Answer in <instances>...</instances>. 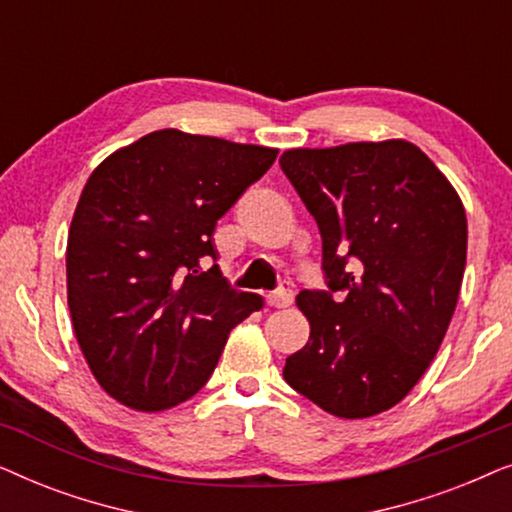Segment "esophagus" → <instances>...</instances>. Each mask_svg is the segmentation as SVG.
Listing matches in <instances>:
<instances>
[{"mask_svg": "<svg viewBox=\"0 0 512 512\" xmlns=\"http://www.w3.org/2000/svg\"><path fill=\"white\" fill-rule=\"evenodd\" d=\"M293 303V289L289 282L279 284V289L268 293V305L270 307H289Z\"/></svg>", "mask_w": 512, "mask_h": 512, "instance_id": "1", "label": "esophagus"}]
</instances>
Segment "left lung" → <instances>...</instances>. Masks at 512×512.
Listing matches in <instances>:
<instances>
[{
    "label": "left lung",
    "instance_id": "left-lung-1",
    "mask_svg": "<svg viewBox=\"0 0 512 512\" xmlns=\"http://www.w3.org/2000/svg\"><path fill=\"white\" fill-rule=\"evenodd\" d=\"M321 233L326 289L300 291L310 340L284 380L335 417L394 408L426 373L457 307L466 212L443 172L403 139L279 158Z\"/></svg>",
    "mask_w": 512,
    "mask_h": 512
}]
</instances>
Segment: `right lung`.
<instances>
[{
  "mask_svg": "<svg viewBox=\"0 0 512 512\" xmlns=\"http://www.w3.org/2000/svg\"><path fill=\"white\" fill-rule=\"evenodd\" d=\"M277 151L151 132L90 174L67 237V303L100 387L158 412L198 394L228 333L261 310L221 277L216 221ZM207 257L215 265L202 273Z\"/></svg>",
  "mask_w": 512,
  "mask_h": 512,
  "instance_id": "add662e5",
  "label": "right lung"
}]
</instances>
